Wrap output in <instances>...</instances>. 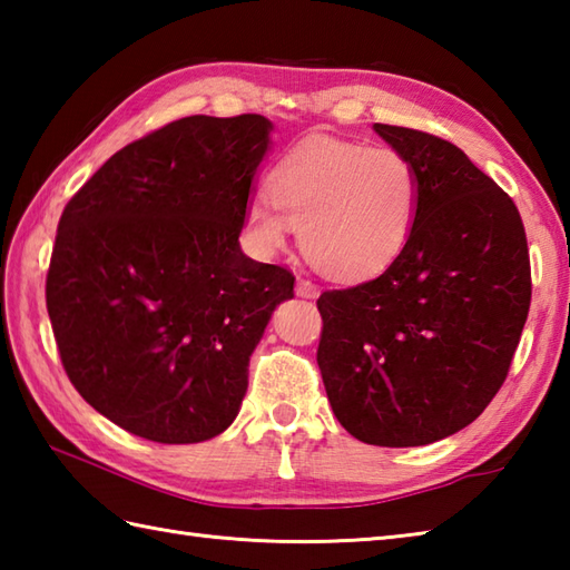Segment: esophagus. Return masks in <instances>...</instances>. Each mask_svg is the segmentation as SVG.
Instances as JSON below:
<instances>
[{
    "instance_id": "34e87169",
    "label": "esophagus",
    "mask_w": 570,
    "mask_h": 570,
    "mask_svg": "<svg viewBox=\"0 0 570 570\" xmlns=\"http://www.w3.org/2000/svg\"><path fill=\"white\" fill-rule=\"evenodd\" d=\"M296 294H298L301 298H316V296H318V286H316V284H311L308 278H301V276H298V282H296Z\"/></svg>"
}]
</instances>
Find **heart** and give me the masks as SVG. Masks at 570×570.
Instances as JSON below:
<instances>
[{"label":"heart","instance_id":"obj_1","mask_svg":"<svg viewBox=\"0 0 570 570\" xmlns=\"http://www.w3.org/2000/svg\"><path fill=\"white\" fill-rule=\"evenodd\" d=\"M269 208L252 200L247 227L264 252H278L292 227L306 259L335 278H367L404 252L419 213V176L392 147L308 139L269 176Z\"/></svg>","mask_w":570,"mask_h":570}]
</instances>
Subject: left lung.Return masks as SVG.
<instances>
[{"label":"left lung","mask_w":570,"mask_h":570,"mask_svg":"<svg viewBox=\"0 0 570 570\" xmlns=\"http://www.w3.org/2000/svg\"><path fill=\"white\" fill-rule=\"evenodd\" d=\"M374 131L416 168V223L384 274L321 294L318 367L357 441L429 445L475 421L510 372L531 304L527 235L512 198L455 144Z\"/></svg>","instance_id":"left-lung-1"}]
</instances>
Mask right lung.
Segmentation results:
<instances>
[{"mask_svg": "<svg viewBox=\"0 0 570 570\" xmlns=\"http://www.w3.org/2000/svg\"><path fill=\"white\" fill-rule=\"evenodd\" d=\"M262 115H193L127 144L66 205L46 306L66 374L156 443L215 439L294 274L239 249L269 149Z\"/></svg>", "mask_w": 570, "mask_h": 570, "instance_id": "1", "label": "right lung"}]
</instances>
